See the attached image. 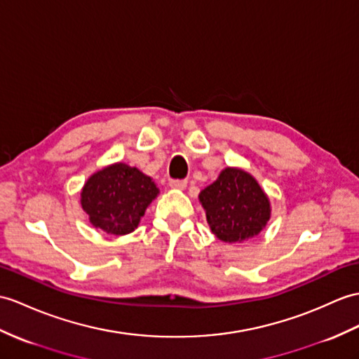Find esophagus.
Listing matches in <instances>:
<instances>
[{"instance_id":"1","label":"esophagus","mask_w":359,"mask_h":359,"mask_svg":"<svg viewBox=\"0 0 359 359\" xmlns=\"http://www.w3.org/2000/svg\"><path fill=\"white\" fill-rule=\"evenodd\" d=\"M170 187L174 189H185L187 188V180H179V179H171Z\"/></svg>"}]
</instances>
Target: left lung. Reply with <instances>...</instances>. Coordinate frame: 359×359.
Listing matches in <instances>:
<instances>
[{
    "label": "left lung",
    "instance_id": "left-lung-1",
    "mask_svg": "<svg viewBox=\"0 0 359 359\" xmlns=\"http://www.w3.org/2000/svg\"><path fill=\"white\" fill-rule=\"evenodd\" d=\"M212 234L236 243L260 234L271 219V203L258 182L240 168H224L198 194Z\"/></svg>",
    "mask_w": 359,
    "mask_h": 359
}]
</instances>
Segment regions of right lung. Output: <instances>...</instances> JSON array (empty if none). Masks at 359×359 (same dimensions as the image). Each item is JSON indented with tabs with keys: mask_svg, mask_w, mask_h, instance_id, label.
Masks as SVG:
<instances>
[{
	"mask_svg": "<svg viewBox=\"0 0 359 359\" xmlns=\"http://www.w3.org/2000/svg\"><path fill=\"white\" fill-rule=\"evenodd\" d=\"M157 194L159 188L151 177L119 162L88 177L81 191V205L95 228L125 236L137 228Z\"/></svg>",
	"mask_w": 359,
	"mask_h": 359,
	"instance_id": "add662e5",
	"label": "right lung"
}]
</instances>
